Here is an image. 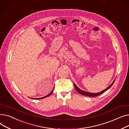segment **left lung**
<instances>
[{"instance_id":"left-lung-1","label":"left lung","mask_w":129,"mask_h":129,"mask_svg":"<svg viewBox=\"0 0 129 129\" xmlns=\"http://www.w3.org/2000/svg\"><path fill=\"white\" fill-rule=\"evenodd\" d=\"M115 81V79L114 80V81H113V82L111 83V84L108 87H107L106 88H105V89L102 90V91H101V92H100L99 93H89V92H88L84 91V90H83L81 89L80 88H79L76 85V84H75L74 83H73V84H74V87H75V89H76V90L79 93H80V94H82L83 95H84V96H90V97H96V96H99V95H101L102 94H103V93H104L106 91V90H107L109 88H110L111 87V86L113 85V83H114Z\"/></svg>"}]
</instances>
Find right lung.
I'll return each mask as SVG.
<instances>
[{"mask_svg":"<svg viewBox=\"0 0 129 129\" xmlns=\"http://www.w3.org/2000/svg\"><path fill=\"white\" fill-rule=\"evenodd\" d=\"M54 87H55V86L54 87V88H53V89H52V90H51V92L49 94H48L47 95H46V96H44V97H41V98H30V97H29V98H32V99H33V100H40V99H43V98H46V97H48V96H49L51 94H52V93H53V91H54Z\"/></svg>","mask_w":129,"mask_h":129,"instance_id":"add662e5","label":"right lung"}]
</instances>
